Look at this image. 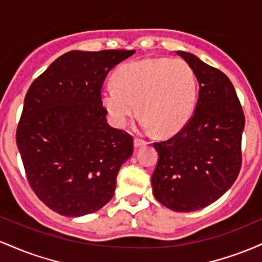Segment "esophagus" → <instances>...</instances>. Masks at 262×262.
Here are the masks:
<instances>
[{
	"label": "esophagus",
	"instance_id": "esophagus-1",
	"mask_svg": "<svg viewBox=\"0 0 262 262\" xmlns=\"http://www.w3.org/2000/svg\"><path fill=\"white\" fill-rule=\"evenodd\" d=\"M146 144V141L145 140H141V139H134V148L135 149H138V148H140V146H143V145H145Z\"/></svg>",
	"mask_w": 262,
	"mask_h": 262
}]
</instances>
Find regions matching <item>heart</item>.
<instances>
[{"mask_svg": "<svg viewBox=\"0 0 262 262\" xmlns=\"http://www.w3.org/2000/svg\"><path fill=\"white\" fill-rule=\"evenodd\" d=\"M113 85L102 90L101 101L113 124L122 128L138 107L141 128L161 135L179 133L193 116L197 80L181 59H143L121 66Z\"/></svg>", "mask_w": 262, "mask_h": 262, "instance_id": "1", "label": "heart"}]
</instances>
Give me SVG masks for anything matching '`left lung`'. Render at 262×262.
Wrapping results in <instances>:
<instances>
[{"label":"left lung","mask_w":262,"mask_h":262,"mask_svg":"<svg viewBox=\"0 0 262 262\" xmlns=\"http://www.w3.org/2000/svg\"><path fill=\"white\" fill-rule=\"evenodd\" d=\"M193 70L200 85L189 122L166 141L155 143L159 161L152 193L175 212H194L221 198L242 166L243 108L233 83L218 69L187 52H176Z\"/></svg>","instance_id":"8db88e82"}]
</instances>
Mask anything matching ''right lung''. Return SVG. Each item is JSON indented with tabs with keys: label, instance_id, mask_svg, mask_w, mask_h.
<instances>
[{
	"label": "right lung",
	"instance_id": "obj_1",
	"mask_svg": "<svg viewBox=\"0 0 262 262\" xmlns=\"http://www.w3.org/2000/svg\"><path fill=\"white\" fill-rule=\"evenodd\" d=\"M134 50H71L33 81L17 129V146L39 200L65 217L97 212L113 197L133 138L111 127L101 87Z\"/></svg>",
	"mask_w": 262,
	"mask_h": 262
}]
</instances>
